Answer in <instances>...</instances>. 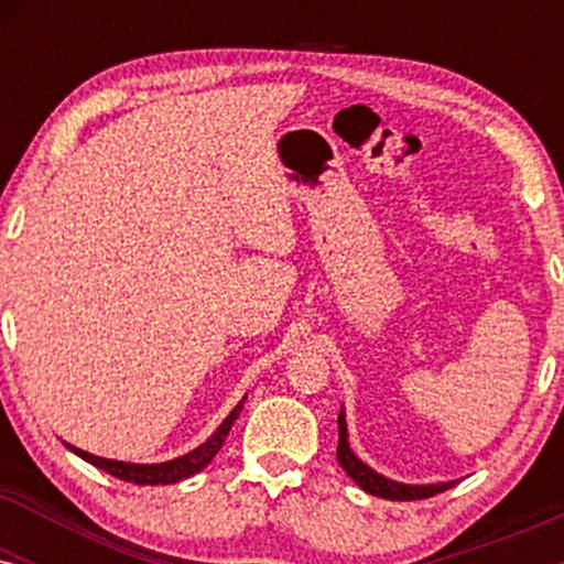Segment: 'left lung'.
<instances>
[{
  "instance_id": "8db88e82",
  "label": "left lung",
  "mask_w": 564,
  "mask_h": 564,
  "mask_svg": "<svg viewBox=\"0 0 564 564\" xmlns=\"http://www.w3.org/2000/svg\"><path fill=\"white\" fill-rule=\"evenodd\" d=\"M339 445H336V458H339L341 469L352 477L355 485L366 490V494L379 496V498H390V501H416V498H430L435 494H443L456 485L458 480H448V482H430V485H408V482H398L390 480V477L379 475L377 469L368 467L366 462H360L355 456V451L349 448V432H347V416H345V408L339 411Z\"/></svg>"
}]
</instances>
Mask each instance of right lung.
Wrapping results in <instances>:
<instances>
[{"label": "right lung", "mask_w": 564, "mask_h": 564, "mask_svg": "<svg viewBox=\"0 0 564 564\" xmlns=\"http://www.w3.org/2000/svg\"><path fill=\"white\" fill-rule=\"evenodd\" d=\"M243 400L236 408H232L228 416L223 419V424H219L217 430L212 432V435L198 445V448L187 451V453H183V456H177V458H170V462H161V464H132V462H116V458L95 456V453H87V451L76 448V445H70V443H66V448L74 451L76 456L84 458V462L93 464V467L108 471V475L119 477V480H124V482H134V485H172V482H180V480H187V477H193V475H196V471L204 469L206 464H209L212 458L217 456V451L223 448L225 437H228L230 426L236 424L238 413H241Z\"/></svg>", "instance_id": "obj_1"}]
</instances>
